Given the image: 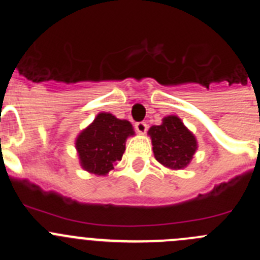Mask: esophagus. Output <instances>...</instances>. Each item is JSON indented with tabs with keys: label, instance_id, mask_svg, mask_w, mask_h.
<instances>
[{
	"label": "esophagus",
	"instance_id": "1",
	"mask_svg": "<svg viewBox=\"0 0 260 260\" xmlns=\"http://www.w3.org/2000/svg\"><path fill=\"white\" fill-rule=\"evenodd\" d=\"M135 130H137L139 134H146V132H147L146 122H137V123H135Z\"/></svg>",
	"mask_w": 260,
	"mask_h": 260
}]
</instances>
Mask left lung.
I'll return each instance as SVG.
<instances>
[{"mask_svg": "<svg viewBox=\"0 0 260 260\" xmlns=\"http://www.w3.org/2000/svg\"><path fill=\"white\" fill-rule=\"evenodd\" d=\"M155 158L162 167L180 171L191 162L198 150V141L178 116H167L161 125L148 130Z\"/></svg>", "mask_w": 260, "mask_h": 260, "instance_id": "1", "label": "left lung"}]
</instances>
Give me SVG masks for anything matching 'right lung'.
Segmentation results:
<instances>
[{
	"mask_svg": "<svg viewBox=\"0 0 260 260\" xmlns=\"http://www.w3.org/2000/svg\"><path fill=\"white\" fill-rule=\"evenodd\" d=\"M134 135V128L127 119L100 112L75 139L80 167L95 176H107L121 161L126 139Z\"/></svg>",
	"mask_w": 260,
	"mask_h": 260,
	"instance_id": "right-lung-1",
	"label": "right lung"
}]
</instances>
